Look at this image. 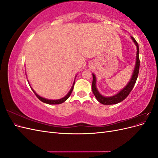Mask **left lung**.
Returning <instances> with one entry per match:
<instances>
[{
  "mask_svg": "<svg viewBox=\"0 0 158 158\" xmlns=\"http://www.w3.org/2000/svg\"><path fill=\"white\" fill-rule=\"evenodd\" d=\"M131 39L135 44L136 46V49H137L135 67L133 71L132 78H131L130 81H129L128 84L121 91H120V92H119L117 94L113 95V96H111V97L103 96V95H102L101 94H99V92H98V90L96 88V78H95V76L94 74H92L93 75V81H92V92L95 95V97L96 98L98 101L103 105H113V104H117L118 103L123 102V100L128 96L129 94L131 93L134 86H135V84L136 82V80L138 76V73H139V68H140L139 47H138V43L136 42L135 38L133 37H131Z\"/></svg>",
  "mask_w": 158,
  "mask_h": 158,
  "instance_id": "left-lung-1",
  "label": "left lung"
}]
</instances>
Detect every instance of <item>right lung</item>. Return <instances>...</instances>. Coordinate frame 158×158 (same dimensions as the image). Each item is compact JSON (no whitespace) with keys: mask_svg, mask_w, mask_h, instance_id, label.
I'll list each match as a JSON object with an SVG mask.
<instances>
[{"mask_svg":"<svg viewBox=\"0 0 158 158\" xmlns=\"http://www.w3.org/2000/svg\"><path fill=\"white\" fill-rule=\"evenodd\" d=\"M74 84H73V87H72V88L70 89V90L69 91V92L67 94V95H66V96H64V98H61V99H56V100H51V99H46V98H42V97H41V96H40L38 94H37L35 92H34V90H33L32 88V90H33V93H34L35 94V95L37 96V98L39 99L40 101H41L42 102H44V103H47V104H49V105H54V104H60V103H63V102H64L66 99H67L69 97H70V95H71V93H72V92H73V88H74Z\"/></svg>","mask_w":158,"mask_h":158,"instance_id":"1","label":"right lung"}]
</instances>
